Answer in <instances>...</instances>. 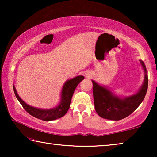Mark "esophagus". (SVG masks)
<instances>
[{
	"label": "esophagus",
	"mask_w": 157,
	"mask_h": 157,
	"mask_svg": "<svg viewBox=\"0 0 157 157\" xmlns=\"http://www.w3.org/2000/svg\"><path fill=\"white\" fill-rule=\"evenodd\" d=\"M90 76H91V74H89V73H86V77H87V78H89Z\"/></svg>",
	"instance_id": "34e87169"
}]
</instances>
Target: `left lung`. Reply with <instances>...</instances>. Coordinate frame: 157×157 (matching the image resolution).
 <instances>
[{
    "instance_id": "left-lung-1",
    "label": "left lung",
    "mask_w": 157,
    "mask_h": 157,
    "mask_svg": "<svg viewBox=\"0 0 157 157\" xmlns=\"http://www.w3.org/2000/svg\"><path fill=\"white\" fill-rule=\"evenodd\" d=\"M144 71V79L142 86L136 94L122 97L114 94L107 86L93 82L95 109L101 118L111 121H119L126 118L141 104L148 87L147 71L144 62L140 60Z\"/></svg>"
}]
</instances>
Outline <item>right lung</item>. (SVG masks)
I'll return each instance as SVG.
<instances>
[{"instance_id": "right-lung-1", "label": "right lung", "mask_w": 157, "mask_h": 157, "mask_svg": "<svg viewBox=\"0 0 157 157\" xmlns=\"http://www.w3.org/2000/svg\"><path fill=\"white\" fill-rule=\"evenodd\" d=\"M84 79V76L78 75L72 79H68L62 86V91H61L60 102L56 107L51 109H39L32 107V106L25 103L20 98L19 95H18L14 85H13V88H14V94L17 100L19 101L21 105L23 106V107L28 113L36 118L40 119V120L50 121L62 118L66 113L69 107H70L71 98H72L73 93L75 91L77 86Z\"/></svg>"}]
</instances>
